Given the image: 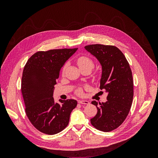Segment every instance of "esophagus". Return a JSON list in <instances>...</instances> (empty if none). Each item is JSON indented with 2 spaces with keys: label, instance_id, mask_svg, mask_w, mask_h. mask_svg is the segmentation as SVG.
Instances as JSON below:
<instances>
[{
  "label": "esophagus",
  "instance_id": "34e87169",
  "mask_svg": "<svg viewBox=\"0 0 158 158\" xmlns=\"http://www.w3.org/2000/svg\"><path fill=\"white\" fill-rule=\"evenodd\" d=\"M78 103L80 104H84V105H88L89 104V102L86 100H79Z\"/></svg>",
  "mask_w": 158,
  "mask_h": 158
}]
</instances>
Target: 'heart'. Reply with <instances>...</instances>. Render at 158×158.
<instances>
[{
  "instance_id": "1",
  "label": "heart",
  "mask_w": 158,
  "mask_h": 158,
  "mask_svg": "<svg viewBox=\"0 0 158 158\" xmlns=\"http://www.w3.org/2000/svg\"><path fill=\"white\" fill-rule=\"evenodd\" d=\"M77 64L81 70L89 69L90 70H92L94 69V65H95L94 60L91 59L90 57L87 56H80L79 58L77 59ZM66 67V65H65L63 67V73H64V72ZM76 94H78L79 95H82L83 94L82 89L81 88H78L76 89Z\"/></svg>"
}]
</instances>
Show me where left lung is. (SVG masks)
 I'll return each instance as SVG.
<instances>
[{
    "label": "left lung",
    "mask_w": 158,
    "mask_h": 158,
    "mask_svg": "<svg viewBox=\"0 0 158 158\" xmlns=\"http://www.w3.org/2000/svg\"><path fill=\"white\" fill-rule=\"evenodd\" d=\"M85 49L101 63L100 89L108 93L106 103L99 102L98 106V102H92L98 113L90 122L99 131H112L122 125L130 111L134 95L132 70L125 56L115 46L94 44Z\"/></svg>",
    "instance_id": "obj_1"
}]
</instances>
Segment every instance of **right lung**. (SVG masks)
Returning <instances> with one entry per match:
<instances>
[{"label":"right lung","mask_w":158,"mask_h":158,"mask_svg":"<svg viewBox=\"0 0 158 158\" xmlns=\"http://www.w3.org/2000/svg\"><path fill=\"white\" fill-rule=\"evenodd\" d=\"M78 48L38 51L23 68L21 92L26 115L37 130L55 135L67 127L72 111L77 106L74 99L59 100L52 97L61 68Z\"/></svg>","instance_id":"right-lung-1"}]
</instances>
